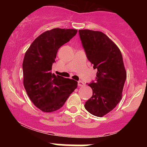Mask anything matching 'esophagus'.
Returning a JSON list of instances; mask_svg holds the SVG:
<instances>
[{"label": "esophagus", "mask_w": 147, "mask_h": 147, "mask_svg": "<svg viewBox=\"0 0 147 147\" xmlns=\"http://www.w3.org/2000/svg\"><path fill=\"white\" fill-rule=\"evenodd\" d=\"M84 85H85V84L84 83V82H82V81H79V82H78V86L79 87L84 86Z\"/></svg>", "instance_id": "1"}]
</instances>
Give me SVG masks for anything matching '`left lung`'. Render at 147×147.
Here are the masks:
<instances>
[{
	"label": "left lung",
	"mask_w": 147,
	"mask_h": 147,
	"mask_svg": "<svg viewBox=\"0 0 147 147\" xmlns=\"http://www.w3.org/2000/svg\"><path fill=\"white\" fill-rule=\"evenodd\" d=\"M79 34L87 59L97 70L95 81L88 84L92 95L84 107L93 115L102 117L113 110L122 99L126 79L122 55L102 32L81 30Z\"/></svg>",
	"instance_id": "1"
}]
</instances>
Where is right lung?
<instances>
[{
  "label": "right lung",
  "instance_id": "add662e5",
  "mask_svg": "<svg viewBox=\"0 0 147 147\" xmlns=\"http://www.w3.org/2000/svg\"><path fill=\"white\" fill-rule=\"evenodd\" d=\"M77 33V30L73 29L48 30L37 37L25 52L24 87L33 104L43 112L59 109L77 88V82L52 73L59 48Z\"/></svg>",
  "mask_w": 147,
  "mask_h": 147
}]
</instances>
